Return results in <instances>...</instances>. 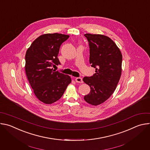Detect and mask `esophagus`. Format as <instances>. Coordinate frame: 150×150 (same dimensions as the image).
<instances>
[{"label": "esophagus", "mask_w": 150, "mask_h": 150, "mask_svg": "<svg viewBox=\"0 0 150 150\" xmlns=\"http://www.w3.org/2000/svg\"><path fill=\"white\" fill-rule=\"evenodd\" d=\"M75 82H78V83H82L83 82V81H82V79L80 77H77L75 78Z\"/></svg>", "instance_id": "obj_1"}]
</instances>
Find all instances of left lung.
Instances as JSON below:
<instances>
[{
  "label": "left lung",
  "mask_w": 150,
  "mask_h": 150,
  "mask_svg": "<svg viewBox=\"0 0 150 150\" xmlns=\"http://www.w3.org/2000/svg\"><path fill=\"white\" fill-rule=\"evenodd\" d=\"M84 36L89 42L90 63L96 68V73L83 78L91 88L83 98L93 105H98L108 100L116 88L122 73V55L109 37L92 34Z\"/></svg>",
  "instance_id": "1"
}]
</instances>
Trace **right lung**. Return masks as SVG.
<instances>
[{"instance_id":"right-lung-1","label":"right lung","mask_w":150,"mask_h":150,"mask_svg":"<svg viewBox=\"0 0 150 150\" xmlns=\"http://www.w3.org/2000/svg\"><path fill=\"white\" fill-rule=\"evenodd\" d=\"M69 35L45 34L37 38L25 54V69L28 80L37 98L47 104L59 100L71 82V78L53 70L62 42Z\"/></svg>"}]
</instances>
